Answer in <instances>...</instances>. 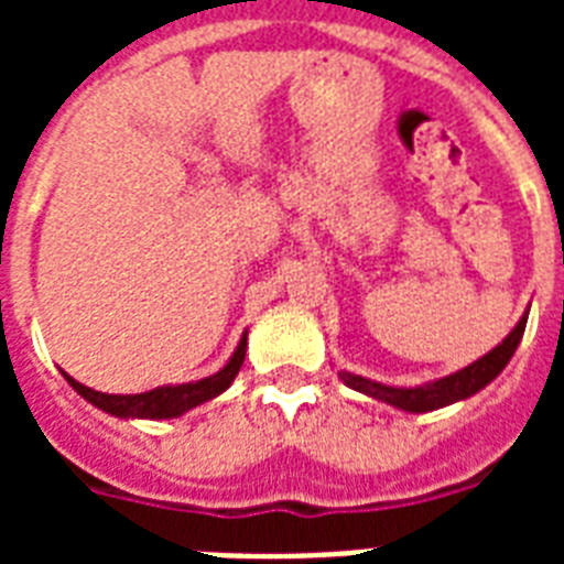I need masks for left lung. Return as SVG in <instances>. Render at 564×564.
<instances>
[{"label":"left lung","mask_w":564,"mask_h":564,"mask_svg":"<svg viewBox=\"0 0 564 564\" xmlns=\"http://www.w3.org/2000/svg\"><path fill=\"white\" fill-rule=\"evenodd\" d=\"M527 310L524 316L518 318V325L507 334V339L500 345H495L489 354H482L480 360H474L471 366L454 371V375L438 377V380H427V383L419 386H389V383H377V380H369L362 375H351V371H339L345 386H351L354 392H362L375 398V401H383L389 406H398L403 412H430V410H442L447 403L465 401L471 398L480 389L495 380L500 371L507 369V362L512 360V354L521 345V336H524L527 327Z\"/></svg>","instance_id":"8db88e82"}]
</instances>
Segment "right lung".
I'll return each instance as SVG.
<instances>
[{
  "label": "right lung",
  "instance_id": "obj_1",
  "mask_svg": "<svg viewBox=\"0 0 564 564\" xmlns=\"http://www.w3.org/2000/svg\"><path fill=\"white\" fill-rule=\"evenodd\" d=\"M248 348V330L239 339L237 351L230 354V360L221 366L216 375L202 377V380H193V383H166L158 386L152 392L140 394H108L96 392L90 386L78 383L75 377H69L64 371L66 383L73 386L75 392L82 394L84 401H90L96 410L108 412V415H117V419H178L184 412H189L193 406L204 401H213L216 394H221L234 383V377L242 369V360H246Z\"/></svg>",
  "mask_w": 564,
  "mask_h": 564
}]
</instances>
